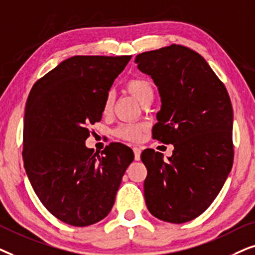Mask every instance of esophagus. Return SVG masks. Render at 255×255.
Wrapping results in <instances>:
<instances>
[{"label": "esophagus", "instance_id": "34e87169", "mask_svg": "<svg viewBox=\"0 0 255 255\" xmlns=\"http://www.w3.org/2000/svg\"><path fill=\"white\" fill-rule=\"evenodd\" d=\"M133 151H134L135 161H140V158H141V149L137 148V147H134L133 148Z\"/></svg>", "mask_w": 255, "mask_h": 255}]
</instances>
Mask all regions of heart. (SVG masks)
Segmentation results:
<instances>
[{
	"instance_id": "obj_1",
	"label": "heart",
	"mask_w": 255,
	"mask_h": 255,
	"mask_svg": "<svg viewBox=\"0 0 255 255\" xmlns=\"http://www.w3.org/2000/svg\"><path fill=\"white\" fill-rule=\"evenodd\" d=\"M126 88L131 96L136 98L140 103L143 105L145 101L152 99L154 97V90H152V85L150 81L145 78H131L126 84ZM114 94L113 92H108L104 99L103 104V113L110 114L113 110L114 105ZM143 127L141 125H120L115 129V134L119 137L124 138L127 141H137L141 136Z\"/></svg>"
}]
</instances>
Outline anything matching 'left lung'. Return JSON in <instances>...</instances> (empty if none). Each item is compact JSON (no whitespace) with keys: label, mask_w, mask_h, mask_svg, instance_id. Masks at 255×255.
<instances>
[{"label":"left lung","mask_w":255,"mask_h":255,"mask_svg":"<svg viewBox=\"0 0 255 255\" xmlns=\"http://www.w3.org/2000/svg\"><path fill=\"white\" fill-rule=\"evenodd\" d=\"M135 63L161 97L152 137L174 144L168 161L154 149L142 151L145 204L164 222H190L211 205L232 169L229 93L201 54L183 45L140 53Z\"/></svg>","instance_id":"8db88e82"}]
</instances>
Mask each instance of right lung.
<instances>
[{
	"label": "right lung",
	"mask_w": 255,
	"mask_h": 255,
	"mask_svg": "<svg viewBox=\"0 0 255 255\" xmlns=\"http://www.w3.org/2000/svg\"><path fill=\"white\" fill-rule=\"evenodd\" d=\"M131 56H74L33 85L26 100L23 161L42 204L62 222L88 226L111 212L134 152L114 142L93 154L88 126L99 122L115 78Z\"/></svg>",
	"instance_id": "obj_1"
}]
</instances>
